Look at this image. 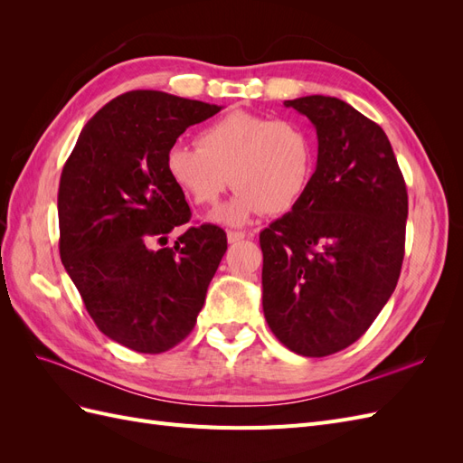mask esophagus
Returning a JSON list of instances; mask_svg holds the SVG:
<instances>
[{
	"label": "esophagus",
	"mask_w": 463,
	"mask_h": 463,
	"mask_svg": "<svg viewBox=\"0 0 463 463\" xmlns=\"http://www.w3.org/2000/svg\"><path fill=\"white\" fill-rule=\"evenodd\" d=\"M245 240L243 232H228V243H240Z\"/></svg>",
	"instance_id": "1"
}]
</instances>
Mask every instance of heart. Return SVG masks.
<instances>
[{
	"label": "heart",
	"mask_w": 463,
	"mask_h": 463,
	"mask_svg": "<svg viewBox=\"0 0 463 463\" xmlns=\"http://www.w3.org/2000/svg\"><path fill=\"white\" fill-rule=\"evenodd\" d=\"M197 145L167 148L165 174L197 206H213L230 184L237 187L235 197L213 214L226 226H243L259 213H289L315 175L313 137L289 119L237 109L201 129Z\"/></svg>",
	"instance_id": "heart-1"
}]
</instances>
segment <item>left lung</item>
Here are the masks:
<instances>
[{"label": "left lung", "mask_w": 463, "mask_h": 463, "mask_svg": "<svg viewBox=\"0 0 463 463\" xmlns=\"http://www.w3.org/2000/svg\"><path fill=\"white\" fill-rule=\"evenodd\" d=\"M311 119L317 170L299 204L260 232L262 311L305 357L359 340L396 289L408 191L386 133L332 96L286 100Z\"/></svg>", "instance_id": "8db88e82"}]
</instances>
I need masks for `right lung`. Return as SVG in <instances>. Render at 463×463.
Segmentation results:
<instances>
[{
    "label": "right lung",
    "mask_w": 463,
    "mask_h": 463,
    "mask_svg": "<svg viewBox=\"0 0 463 463\" xmlns=\"http://www.w3.org/2000/svg\"><path fill=\"white\" fill-rule=\"evenodd\" d=\"M222 106L131 90L98 109L67 158L58 191L60 255L96 326L138 354L185 340L226 253V232L189 228L154 250L191 210L165 152Z\"/></svg>",
    "instance_id": "obj_1"
}]
</instances>
